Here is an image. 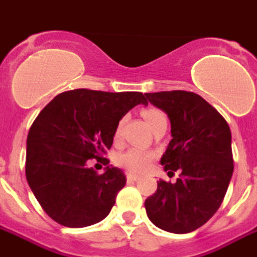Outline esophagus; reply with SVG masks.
<instances>
[{
  "label": "esophagus",
  "mask_w": 257,
  "mask_h": 257,
  "mask_svg": "<svg viewBox=\"0 0 257 257\" xmlns=\"http://www.w3.org/2000/svg\"><path fill=\"white\" fill-rule=\"evenodd\" d=\"M126 178H128V181H138L140 177L138 174H135V173H128L126 174Z\"/></svg>",
  "instance_id": "1"
}]
</instances>
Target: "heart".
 I'll return each instance as SVG.
<instances>
[{
  "mask_svg": "<svg viewBox=\"0 0 257 257\" xmlns=\"http://www.w3.org/2000/svg\"><path fill=\"white\" fill-rule=\"evenodd\" d=\"M143 117L146 122L151 129L157 128L159 123L166 122V115L162 110L155 109V107H150V109L143 110ZM123 119H121L117 126H115V132H114V138H118L121 135V128H122ZM154 155L151 151H146L142 148H129L125 153L119 154L117 157V163L123 169H126L129 172L134 173H142L146 172L151 162L154 161Z\"/></svg>",
  "mask_w": 257,
  "mask_h": 257,
  "instance_id": "heart-1",
  "label": "heart"
}]
</instances>
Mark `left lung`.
Masks as SVG:
<instances>
[{
  "label": "left lung",
  "mask_w": 257,
  "mask_h": 257,
  "mask_svg": "<svg viewBox=\"0 0 257 257\" xmlns=\"http://www.w3.org/2000/svg\"><path fill=\"white\" fill-rule=\"evenodd\" d=\"M167 114L172 140L161 163L167 174L180 172L174 184L158 181L144 203L150 220L159 229L185 234L215 214L233 176L231 132L226 119L200 95L189 91L146 94Z\"/></svg>",
  "instance_id": "left-lung-1"
}]
</instances>
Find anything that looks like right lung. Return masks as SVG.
Wrapping results in <instances>:
<instances>
[{
	"mask_svg": "<svg viewBox=\"0 0 257 257\" xmlns=\"http://www.w3.org/2000/svg\"><path fill=\"white\" fill-rule=\"evenodd\" d=\"M142 92L72 90L57 95L38 114L27 138L26 177L51 219L66 227H85L109 215L126 178L107 166L98 174L90 159L107 165L115 126Z\"/></svg>",
	"mask_w": 257,
	"mask_h": 257,
	"instance_id": "right-lung-1",
	"label": "right lung"
}]
</instances>
